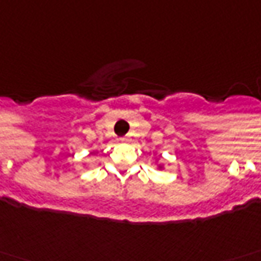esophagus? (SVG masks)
<instances>
[{
	"label": "esophagus",
	"mask_w": 261,
	"mask_h": 261,
	"mask_svg": "<svg viewBox=\"0 0 261 261\" xmlns=\"http://www.w3.org/2000/svg\"><path fill=\"white\" fill-rule=\"evenodd\" d=\"M121 141H124L125 143V141H128V138H127V137H123V138H121Z\"/></svg>",
	"instance_id": "esophagus-1"
}]
</instances>
